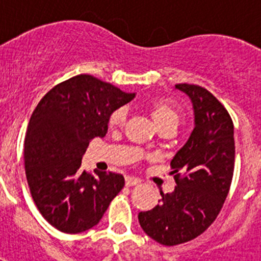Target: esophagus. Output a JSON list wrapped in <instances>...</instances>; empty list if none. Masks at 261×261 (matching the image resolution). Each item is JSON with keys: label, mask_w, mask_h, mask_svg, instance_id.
Masks as SVG:
<instances>
[{"label": "esophagus", "mask_w": 261, "mask_h": 261, "mask_svg": "<svg viewBox=\"0 0 261 261\" xmlns=\"http://www.w3.org/2000/svg\"><path fill=\"white\" fill-rule=\"evenodd\" d=\"M138 183H140V181H138L136 177H132V176L125 177V186L126 187H135V186H137Z\"/></svg>", "instance_id": "obj_1"}]
</instances>
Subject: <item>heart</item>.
<instances>
[{
	"instance_id": "heart-1",
	"label": "heart",
	"mask_w": 261,
	"mask_h": 261,
	"mask_svg": "<svg viewBox=\"0 0 261 261\" xmlns=\"http://www.w3.org/2000/svg\"><path fill=\"white\" fill-rule=\"evenodd\" d=\"M149 108H150L151 117H153L159 129L165 128V126H175L176 128L177 124L180 123V111L171 103L159 100V102H154L153 105H150ZM124 121H125V110L119 108L111 114L108 124H110V126H120L123 125Z\"/></svg>"
}]
</instances>
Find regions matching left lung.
Here are the masks:
<instances>
[{
    "instance_id": "8db88e82",
    "label": "left lung",
    "mask_w": 261,
    "mask_h": 261,
    "mask_svg": "<svg viewBox=\"0 0 261 261\" xmlns=\"http://www.w3.org/2000/svg\"><path fill=\"white\" fill-rule=\"evenodd\" d=\"M175 87L190 96L195 128L172 158L175 190L163 193L155 208L138 213L142 230L163 246L201 235L223 206L234 175V124L225 106L199 85Z\"/></svg>"
}]
</instances>
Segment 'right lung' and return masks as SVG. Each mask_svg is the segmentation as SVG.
<instances>
[{
	"instance_id": "1",
	"label": "right lung",
	"mask_w": 261,
	"mask_h": 261,
	"mask_svg": "<svg viewBox=\"0 0 261 261\" xmlns=\"http://www.w3.org/2000/svg\"><path fill=\"white\" fill-rule=\"evenodd\" d=\"M135 98L94 75L78 74L50 89L36 106L24 140V168L39 212L66 234L100 221L123 190L124 176L81 167L94 137H105L111 114Z\"/></svg>"
}]
</instances>
